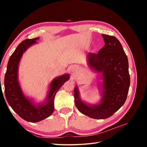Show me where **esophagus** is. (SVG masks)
<instances>
[{
    "label": "esophagus",
    "instance_id": "34e87169",
    "mask_svg": "<svg viewBox=\"0 0 147 147\" xmlns=\"http://www.w3.org/2000/svg\"><path fill=\"white\" fill-rule=\"evenodd\" d=\"M70 70H71V71H72V72H75V71L77 70V67L74 65H72V66H71Z\"/></svg>",
    "mask_w": 147,
    "mask_h": 147
}]
</instances>
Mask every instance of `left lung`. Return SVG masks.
Returning <instances> with one entry per match:
<instances>
[{
    "label": "left lung",
    "instance_id": "left-lung-1",
    "mask_svg": "<svg viewBox=\"0 0 147 147\" xmlns=\"http://www.w3.org/2000/svg\"><path fill=\"white\" fill-rule=\"evenodd\" d=\"M104 47L99 52L88 55V65L101 74L99 83L101 99L97 104L82 100L78 88H74L75 104L82 113L94 119H106L118 110L125 102L130 85L127 57L118 40L102 34Z\"/></svg>",
    "mask_w": 147,
    "mask_h": 147
}]
</instances>
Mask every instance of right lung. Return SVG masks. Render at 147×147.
Returning <instances> with one entry per match:
<instances>
[{"mask_svg": "<svg viewBox=\"0 0 147 147\" xmlns=\"http://www.w3.org/2000/svg\"><path fill=\"white\" fill-rule=\"evenodd\" d=\"M39 37L26 39L18 45L8 61L4 80L5 95L12 109L26 121L38 122L49 117L54 111V99L56 93L63 84L69 80V74H64L51 81L45 101L35 104L26 97L18 81V66L23 53L32 45L37 43Z\"/></svg>", "mask_w": 147, "mask_h": 147, "instance_id": "right-lung-1", "label": "right lung"}]
</instances>
